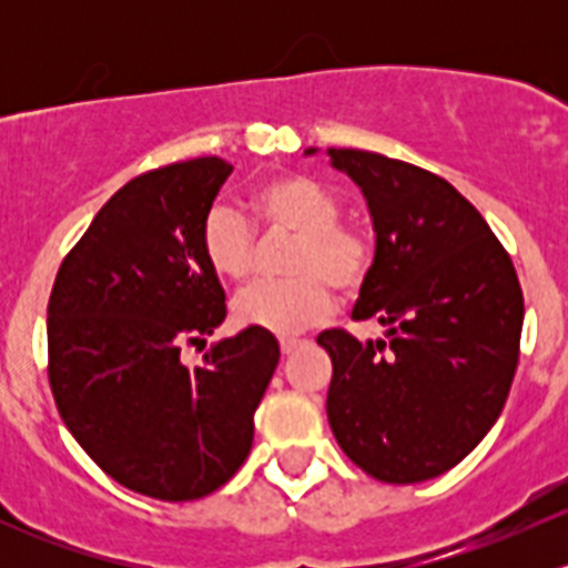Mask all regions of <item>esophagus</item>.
<instances>
[{
  "instance_id": "obj_1",
  "label": "esophagus",
  "mask_w": 568,
  "mask_h": 568,
  "mask_svg": "<svg viewBox=\"0 0 568 568\" xmlns=\"http://www.w3.org/2000/svg\"><path fill=\"white\" fill-rule=\"evenodd\" d=\"M302 346H305V341H296V337H283V341H280V352L283 354H294L296 348Z\"/></svg>"
}]
</instances>
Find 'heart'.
I'll return each mask as SVG.
<instances>
[{
  "label": "heart",
  "instance_id": "b5f03b06",
  "mask_svg": "<svg viewBox=\"0 0 568 568\" xmlns=\"http://www.w3.org/2000/svg\"><path fill=\"white\" fill-rule=\"evenodd\" d=\"M252 209L263 231L291 236L285 272L242 291L233 302L239 326L272 335H296L335 311V291L352 296L368 283L376 263V236L365 222L341 216V200L307 175L266 178L252 192ZM200 250L214 274L244 283L255 274L257 236L244 214L214 205L200 227Z\"/></svg>",
  "mask_w": 568,
  "mask_h": 568
}]
</instances>
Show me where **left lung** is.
<instances>
[{
	"instance_id": "1",
	"label": "left lung",
	"mask_w": 568,
	"mask_h": 568,
	"mask_svg": "<svg viewBox=\"0 0 568 568\" xmlns=\"http://www.w3.org/2000/svg\"><path fill=\"white\" fill-rule=\"evenodd\" d=\"M329 156L363 189L376 231L354 318L385 324L387 341L316 337L332 357L326 417L359 469L420 484L456 467L506 406L525 318L517 268L445 178L354 148Z\"/></svg>"
}]
</instances>
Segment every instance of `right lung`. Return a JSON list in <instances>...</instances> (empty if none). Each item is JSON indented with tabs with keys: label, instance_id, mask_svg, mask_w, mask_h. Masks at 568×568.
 <instances>
[{
	"label": "right lung",
	"instance_id": "1",
	"mask_svg": "<svg viewBox=\"0 0 568 568\" xmlns=\"http://www.w3.org/2000/svg\"><path fill=\"white\" fill-rule=\"evenodd\" d=\"M231 173L203 156L131 178L60 263L49 296L60 417L109 478L156 500H197L236 475L280 359L272 332L252 326L194 368L181 359L227 316L200 227Z\"/></svg>",
	"mask_w": 568,
	"mask_h": 568
}]
</instances>
